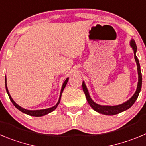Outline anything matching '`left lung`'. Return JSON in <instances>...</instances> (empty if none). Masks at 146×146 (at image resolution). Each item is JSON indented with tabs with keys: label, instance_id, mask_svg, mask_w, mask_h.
Listing matches in <instances>:
<instances>
[{
	"label": "left lung",
	"instance_id": "8db88e82",
	"mask_svg": "<svg viewBox=\"0 0 146 146\" xmlns=\"http://www.w3.org/2000/svg\"><path fill=\"white\" fill-rule=\"evenodd\" d=\"M130 45L132 48V49H133V51H134L135 59L136 64H137V74H138V82H137V89H136L135 93L134 95L132 96V98H131L130 99H129L127 101L124 103V104H120V105H117V106L99 105V104L95 103L94 101L92 100V98H90V96L89 93H88V89H87V87L86 85H85V82H82V89H83V91L84 93H85V96H86L87 101H88V104H89L90 106L93 108V110L98 112V113H102V114L112 116V115L117 114V113H119L122 111H125L127 110L128 109H129V108H130L133 104H134V103L135 102L137 97H138V95L140 92V90H141V87H142V74H141V71H140V63H139V61H138V58H137V57L136 56L137 45H136L135 42V40L133 39L131 40Z\"/></svg>",
	"mask_w": 146,
	"mask_h": 146
}]
</instances>
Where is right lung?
I'll return each instance as SVG.
<instances>
[{
  "mask_svg": "<svg viewBox=\"0 0 146 146\" xmlns=\"http://www.w3.org/2000/svg\"><path fill=\"white\" fill-rule=\"evenodd\" d=\"M68 80H69V77H67V78L66 79V80L64 81V83H63L62 88H61V93H60L59 99H58V102H57V104H56V105H55L54 106L51 107V108H49V109H42V110H34V111H32V110H27V109H23V108H21V107L20 106H19L17 104H16L15 101H14V100L12 99L10 93H9V90H8L7 85H6V79H5V82H6V92H7L8 95H9V98H10V100H11V102H12V104H14V106H15L17 109H19V110L20 111H21V112H23V113H26V114L29 115V116H33V117H42V116H44V115H46V114H48V113H50V112L53 111H54L55 109H56V107L58 106V104H59V103H60V101H61V94H62L63 91H64V88L66 87V84H67Z\"/></svg>",
  "mask_w": 146,
  "mask_h": 146,
  "instance_id": "obj_1",
  "label": "right lung"
}]
</instances>
